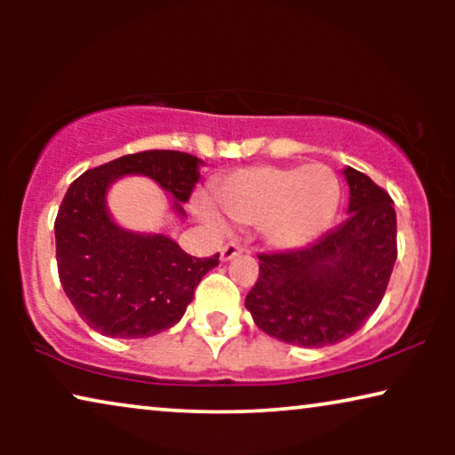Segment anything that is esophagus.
Here are the masks:
<instances>
[{
	"label": "esophagus",
	"instance_id": "34e87169",
	"mask_svg": "<svg viewBox=\"0 0 455 455\" xmlns=\"http://www.w3.org/2000/svg\"><path fill=\"white\" fill-rule=\"evenodd\" d=\"M244 252V248H242L238 242H229L221 248V260H232L234 257H238V254Z\"/></svg>",
	"mask_w": 455,
	"mask_h": 455
}]
</instances>
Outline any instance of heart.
Returning <instances> with one entry per match:
<instances>
[{"label": "heart", "mask_w": 455, "mask_h": 455, "mask_svg": "<svg viewBox=\"0 0 455 455\" xmlns=\"http://www.w3.org/2000/svg\"><path fill=\"white\" fill-rule=\"evenodd\" d=\"M220 209L242 228H260L267 244L296 251L325 232L338 215L341 186L323 164L298 167L254 165L229 173L215 186ZM196 215L223 229L220 213L198 198Z\"/></svg>", "instance_id": "1"}]
</instances>
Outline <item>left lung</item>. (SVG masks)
Returning <instances> with one entry per match:
<instances>
[{"instance_id": "obj_1", "label": "left lung", "mask_w": 455, "mask_h": 455, "mask_svg": "<svg viewBox=\"0 0 455 455\" xmlns=\"http://www.w3.org/2000/svg\"><path fill=\"white\" fill-rule=\"evenodd\" d=\"M350 217L313 244L259 254V279L244 307L267 335L323 347L350 338L375 313L397 259L391 196L346 167Z\"/></svg>"}]
</instances>
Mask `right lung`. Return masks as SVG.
Wrapping results in <instances>:
<instances>
[{
    "label": "right lung",
    "mask_w": 455,
    "mask_h": 455,
    "mask_svg": "<svg viewBox=\"0 0 455 455\" xmlns=\"http://www.w3.org/2000/svg\"><path fill=\"white\" fill-rule=\"evenodd\" d=\"M203 161L180 151L124 155L86 170L68 188L55 217V257L61 288L86 325L108 338H151L176 325L203 275L220 265L190 257L164 234H139L111 220L109 186L147 176L186 217L184 203L201 178Z\"/></svg>",
    "instance_id": "obj_1"
}]
</instances>
